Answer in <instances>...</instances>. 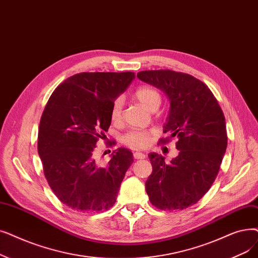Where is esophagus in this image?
<instances>
[{
    "mask_svg": "<svg viewBox=\"0 0 258 258\" xmlns=\"http://www.w3.org/2000/svg\"><path fill=\"white\" fill-rule=\"evenodd\" d=\"M134 158H135V159H144L145 155L143 153H140V152H135V153H134Z\"/></svg>",
    "mask_w": 258,
    "mask_h": 258,
    "instance_id": "34e87169",
    "label": "esophagus"
}]
</instances>
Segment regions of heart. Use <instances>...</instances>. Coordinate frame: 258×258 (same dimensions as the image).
Returning a JSON list of instances; mask_svg holds the SVG:
<instances>
[{
  "label": "heart",
  "instance_id": "heart-1",
  "mask_svg": "<svg viewBox=\"0 0 258 258\" xmlns=\"http://www.w3.org/2000/svg\"><path fill=\"white\" fill-rule=\"evenodd\" d=\"M134 97L140 102L145 108L151 111L156 110L160 106L161 95L156 88L152 86H140L138 87ZM123 101L121 98H117L110 107V118L113 121L118 122L122 119ZM123 141L133 149H143L148 147L151 141V134L145 131H132L123 137Z\"/></svg>",
  "mask_w": 258,
  "mask_h": 258
}]
</instances>
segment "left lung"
I'll list each match as a JSON object with an SVG mask.
<instances>
[{
	"instance_id": "obj_1",
	"label": "left lung",
	"mask_w": 258,
	"mask_h": 258,
	"mask_svg": "<svg viewBox=\"0 0 258 258\" xmlns=\"http://www.w3.org/2000/svg\"><path fill=\"white\" fill-rule=\"evenodd\" d=\"M139 79L162 91L170 101L163 133L176 137L178 156L150 153L153 172L145 189L160 210H183L195 205L214 182L226 153V119L210 88L193 76L169 70L144 71Z\"/></svg>"
}]
</instances>
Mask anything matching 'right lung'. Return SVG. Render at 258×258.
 Wrapping results in <instances>:
<instances>
[{
	"mask_svg": "<svg viewBox=\"0 0 258 258\" xmlns=\"http://www.w3.org/2000/svg\"><path fill=\"white\" fill-rule=\"evenodd\" d=\"M135 74L81 73L54 89L39 126L38 153L44 175L60 201L79 212H103L116 203L133 153L118 148L106 165L94 155L110 125V107Z\"/></svg>",
	"mask_w": 258,
	"mask_h": 258,
	"instance_id": "right-lung-1",
	"label": "right lung"
}]
</instances>
